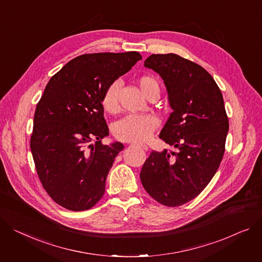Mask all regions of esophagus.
I'll list each match as a JSON object with an SVG mask.
<instances>
[{
  "label": "esophagus",
  "mask_w": 262,
  "mask_h": 262,
  "mask_svg": "<svg viewBox=\"0 0 262 262\" xmlns=\"http://www.w3.org/2000/svg\"><path fill=\"white\" fill-rule=\"evenodd\" d=\"M136 146L139 147V148H141L142 150H148V146L145 145V144H136Z\"/></svg>",
  "instance_id": "obj_1"
}]
</instances>
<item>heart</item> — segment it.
Instances as JSON below:
<instances>
[{"instance_id":"1","label":"heart","mask_w":262,"mask_h":262,"mask_svg":"<svg viewBox=\"0 0 262 262\" xmlns=\"http://www.w3.org/2000/svg\"><path fill=\"white\" fill-rule=\"evenodd\" d=\"M138 84L142 94L148 99L152 95H159V83L151 76H141ZM120 84L118 81L112 82L104 91L101 104L104 111L116 114L119 111L118 91ZM158 125V120L150 115H128L117 121L114 125V135L121 141L143 142L151 136Z\"/></svg>"}]
</instances>
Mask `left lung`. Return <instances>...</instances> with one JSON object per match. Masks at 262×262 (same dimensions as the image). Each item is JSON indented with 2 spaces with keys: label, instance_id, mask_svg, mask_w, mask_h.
Returning <instances> with one entry per match:
<instances>
[{
  "label": "left lung",
  "instance_id": "obj_1",
  "mask_svg": "<svg viewBox=\"0 0 262 262\" xmlns=\"http://www.w3.org/2000/svg\"><path fill=\"white\" fill-rule=\"evenodd\" d=\"M144 66L166 87L172 112L159 138L177 152L151 151L140 179L156 201L179 206L196 198L220 165L229 132L223 97L203 67L178 55H151Z\"/></svg>",
  "mask_w": 262,
  "mask_h": 262
}]
</instances>
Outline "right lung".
Returning <instances> with one entry per match:
<instances>
[{
	"mask_svg": "<svg viewBox=\"0 0 262 262\" xmlns=\"http://www.w3.org/2000/svg\"><path fill=\"white\" fill-rule=\"evenodd\" d=\"M141 59L137 51L82 55L45 87L33 117L30 148L47 194L69 211L89 210L105 191L108 171L124 146L101 143L110 135L101 98Z\"/></svg>",
	"mask_w": 262,
	"mask_h": 262,
	"instance_id": "1",
	"label": "right lung"
}]
</instances>
